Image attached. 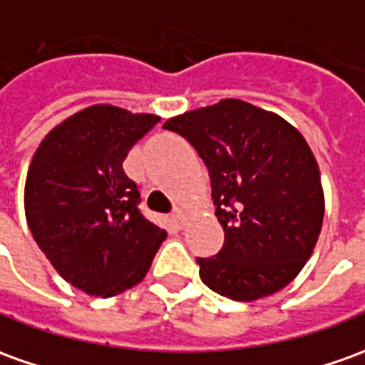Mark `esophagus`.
<instances>
[{"mask_svg": "<svg viewBox=\"0 0 365 365\" xmlns=\"http://www.w3.org/2000/svg\"><path fill=\"white\" fill-rule=\"evenodd\" d=\"M187 220H188V215L182 210V208H177V210L173 212V222H175V226H178V228H185Z\"/></svg>", "mask_w": 365, "mask_h": 365, "instance_id": "1", "label": "esophagus"}]
</instances>
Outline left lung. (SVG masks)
<instances>
[{
	"label": "left lung",
	"mask_w": 365,
	"mask_h": 365,
	"mask_svg": "<svg viewBox=\"0 0 365 365\" xmlns=\"http://www.w3.org/2000/svg\"><path fill=\"white\" fill-rule=\"evenodd\" d=\"M210 175L225 246L197 258L200 278L230 300L282 290L304 268L324 220L320 168L302 133L280 115L240 99L168 119Z\"/></svg>",
	"instance_id": "left-lung-1"
}]
</instances>
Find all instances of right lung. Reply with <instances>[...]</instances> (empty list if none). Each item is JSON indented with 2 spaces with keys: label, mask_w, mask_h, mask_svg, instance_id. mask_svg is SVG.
<instances>
[{
  "label": "right lung",
  "mask_w": 365,
  "mask_h": 365,
  "mask_svg": "<svg viewBox=\"0 0 365 365\" xmlns=\"http://www.w3.org/2000/svg\"><path fill=\"white\" fill-rule=\"evenodd\" d=\"M160 117L91 105L61 120L35 150L25 178V218L63 280L110 298L147 276L167 230L140 215L123 170L135 143Z\"/></svg>",
  "instance_id": "right-lung-1"
}]
</instances>
